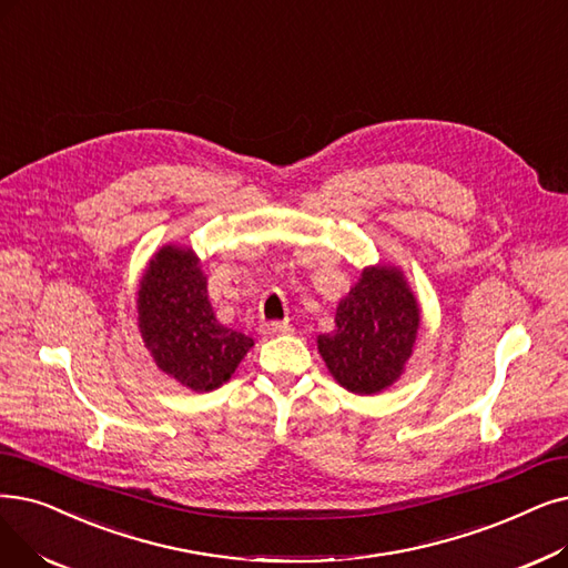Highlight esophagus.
<instances>
[{"mask_svg": "<svg viewBox=\"0 0 568 568\" xmlns=\"http://www.w3.org/2000/svg\"><path fill=\"white\" fill-rule=\"evenodd\" d=\"M260 329L264 336H281V334H290L292 325L287 320H271V323H262Z\"/></svg>", "mask_w": 568, "mask_h": 568, "instance_id": "esophagus-1", "label": "esophagus"}]
</instances>
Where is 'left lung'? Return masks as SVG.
<instances>
[{
	"label": "left lung",
	"mask_w": 568,
	"mask_h": 568,
	"mask_svg": "<svg viewBox=\"0 0 568 568\" xmlns=\"http://www.w3.org/2000/svg\"><path fill=\"white\" fill-rule=\"evenodd\" d=\"M336 329L317 336V351L338 385L378 394L404 374L420 327L417 300L397 266H366L338 302Z\"/></svg>",
	"instance_id": "8db88e82"
}]
</instances>
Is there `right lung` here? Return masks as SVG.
Segmentation results:
<instances>
[{
  "mask_svg": "<svg viewBox=\"0 0 568 568\" xmlns=\"http://www.w3.org/2000/svg\"><path fill=\"white\" fill-rule=\"evenodd\" d=\"M139 332L160 372L194 392L227 383L253 338L215 320L206 276L187 245H164L139 283Z\"/></svg>",
  "mask_w": 568,
  "mask_h": 568,
  "instance_id": "1",
  "label": "right lung"
}]
</instances>
